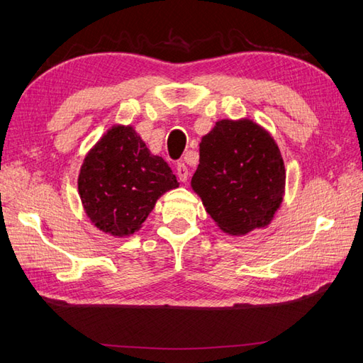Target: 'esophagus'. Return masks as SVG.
Here are the masks:
<instances>
[{
  "instance_id": "esophagus-1",
  "label": "esophagus",
  "mask_w": 363,
  "mask_h": 363,
  "mask_svg": "<svg viewBox=\"0 0 363 363\" xmlns=\"http://www.w3.org/2000/svg\"><path fill=\"white\" fill-rule=\"evenodd\" d=\"M176 174H177V179L181 182H187L189 179V168L186 167L184 162H179V164L176 165Z\"/></svg>"
}]
</instances>
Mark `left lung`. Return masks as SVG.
Masks as SVG:
<instances>
[{
  "label": "left lung",
  "mask_w": 363,
  "mask_h": 363,
  "mask_svg": "<svg viewBox=\"0 0 363 363\" xmlns=\"http://www.w3.org/2000/svg\"><path fill=\"white\" fill-rule=\"evenodd\" d=\"M191 189L229 235L268 226L285 191V167L274 138L250 118L218 120L199 143Z\"/></svg>",
  "instance_id": "left-lung-1"
}]
</instances>
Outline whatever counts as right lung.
<instances>
[{
    "instance_id": "add662e5",
    "label": "right lung",
    "mask_w": 363,
    "mask_h": 363,
    "mask_svg": "<svg viewBox=\"0 0 363 363\" xmlns=\"http://www.w3.org/2000/svg\"><path fill=\"white\" fill-rule=\"evenodd\" d=\"M176 187L172 168L151 154L130 125L107 130L84 157L78 177L90 223L112 237L137 233L157 199Z\"/></svg>"
}]
</instances>
